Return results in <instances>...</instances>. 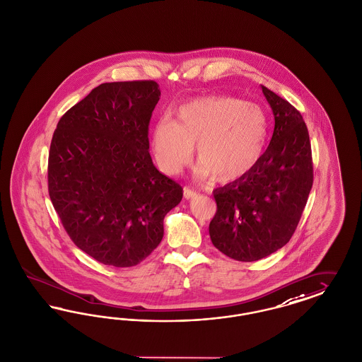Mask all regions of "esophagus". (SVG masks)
Here are the masks:
<instances>
[{
    "instance_id": "34e87169",
    "label": "esophagus",
    "mask_w": 362,
    "mask_h": 362,
    "mask_svg": "<svg viewBox=\"0 0 362 362\" xmlns=\"http://www.w3.org/2000/svg\"><path fill=\"white\" fill-rule=\"evenodd\" d=\"M196 194H197V192H196L194 189L189 188V187L184 188V197H185V199H192V197H194Z\"/></svg>"
}]
</instances>
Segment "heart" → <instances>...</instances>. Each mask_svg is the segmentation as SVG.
Returning <instances> with one entry per match:
<instances>
[{"label": "heart", "mask_w": 362, "mask_h": 362, "mask_svg": "<svg viewBox=\"0 0 362 362\" xmlns=\"http://www.w3.org/2000/svg\"><path fill=\"white\" fill-rule=\"evenodd\" d=\"M267 112L228 95L194 98L174 110L173 120L158 122L153 150L163 172L177 174L197 144L200 170L221 181H235L259 163L267 147Z\"/></svg>", "instance_id": "obj_1"}]
</instances>
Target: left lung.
I'll return each mask as SVG.
<instances>
[{
    "label": "left lung",
    "instance_id": "1",
    "mask_svg": "<svg viewBox=\"0 0 362 362\" xmlns=\"http://www.w3.org/2000/svg\"><path fill=\"white\" fill-rule=\"evenodd\" d=\"M262 93L274 115L273 136L250 173L214 190L218 209L209 223L214 246L242 262L265 258L289 242L314 182L303 116L265 86Z\"/></svg>",
    "mask_w": 362,
    "mask_h": 362
}]
</instances>
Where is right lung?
<instances>
[{
    "instance_id": "right-lung-1",
    "label": "right lung",
    "mask_w": 362,
    "mask_h": 362,
    "mask_svg": "<svg viewBox=\"0 0 362 362\" xmlns=\"http://www.w3.org/2000/svg\"><path fill=\"white\" fill-rule=\"evenodd\" d=\"M156 81L107 82L58 122L48 154V193L82 252L116 267L138 265L163 238L182 188L153 163Z\"/></svg>"
}]
</instances>
